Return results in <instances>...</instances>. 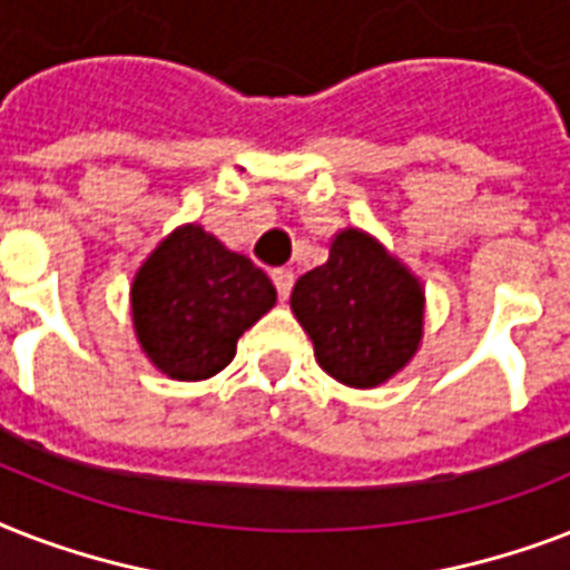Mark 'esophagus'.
<instances>
[{
	"label": "esophagus",
	"mask_w": 570,
	"mask_h": 570,
	"mask_svg": "<svg viewBox=\"0 0 570 570\" xmlns=\"http://www.w3.org/2000/svg\"><path fill=\"white\" fill-rule=\"evenodd\" d=\"M272 281H275V286H277V295H281V298H289V293H293V284H295V275H293V268H275V272H272Z\"/></svg>",
	"instance_id": "34e87169"
}]
</instances>
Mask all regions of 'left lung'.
<instances>
[{
	"label": "left lung",
	"instance_id": "8db88e82",
	"mask_svg": "<svg viewBox=\"0 0 570 570\" xmlns=\"http://www.w3.org/2000/svg\"><path fill=\"white\" fill-rule=\"evenodd\" d=\"M289 304L322 370L348 387L393 379L423 340V286L357 227L334 236L328 263L295 281Z\"/></svg>",
	"mask_w": 570,
	"mask_h": 570
}]
</instances>
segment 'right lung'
Here are the masks:
<instances>
[{
  "label": "right lung",
  "mask_w": 570,
  "mask_h": 570,
  "mask_svg": "<svg viewBox=\"0 0 570 570\" xmlns=\"http://www.w3.org/2000/svg\"><path fill=\"white\" fill-rule=\"evenodd\" d=\"M268 275L200 224L159 242L132 281V325L168 379L204 381L236 355V340L275 307Z\"/></svg>",
  "instance_id": "1"
}]
</instances>
